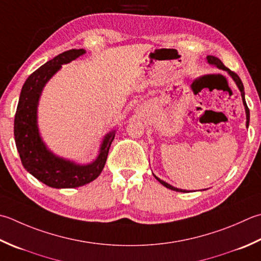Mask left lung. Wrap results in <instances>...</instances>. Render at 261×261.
I'll list each match as a JSON object with an SVG mask.
<instances>
[{
  "mask_svg": "<svg viewBox=\"0 0 261 261\" xmlns=\"http://www.w3.org/2000/svg\"><path fill=\"white\" fill-rule=\"evenodd\" d=\"M207 62L209 63V64H212V65H215V66H217L218 69H222V70H224V71H226V72L232 76V79L236 81V84H237V86H238V88H239V90L241 91V97H242V101H243V105H244V109H246V114H247V127L249 126V121H250V111H249V109H248V106H247V103H246V97H244V87H243V84H242V81H241V79H240V76L236 73V72H233V71H231L229 69H227L225 65L223 64V62L221 60H219L218 58H215V56H213V55H208L207 56ZM155 177H156V180L160 182V183H162L163 186L164 187H166L167 189H171V190H174V191H177V192H189V191H187V190H182V189H177V188H175V187H173V186H171V185H168V183H166V182H164L163 180H161L160 177H157L156 175H154Z\"/></svg>",
  "mask_w": 261,
  "mask_h": 261,
  "instance_id": "1",
  "label": "left lung"
}]
</instances>
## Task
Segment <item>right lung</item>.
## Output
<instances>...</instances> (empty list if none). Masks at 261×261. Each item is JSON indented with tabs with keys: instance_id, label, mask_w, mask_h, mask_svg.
<instances>
[{
	"instance_id": "add662e5",
	"label": "right lung",
	"mask_w": 261,
	"mask_h": 261,
	"mask_svg": "<svg viewBox=\"0 0 261 261\" xmlns=\"http://www.w3.org/2000/svg\"><path fill=\"white\" fill-rule=\"evenodd\" d=\"M86 53L84 48L70 49L55 56L28 76L22 86L14 116V140L20 160L30 174L44 185L56 189L78 188L90 183L103 171L115 131L107 134L94 162L86 165L54 155L39 135L37 107L45 85L62 68Z\"/></svg>"
}]
</instances>
